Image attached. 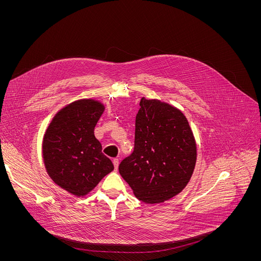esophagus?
<instances>
[{"label":"esophagus","mask_w":261,"mask_h":261,"mask_svg":"<svg viewBox=\"0 0 261 261\" xmlns=\"http://www.w3.org/2000/svg\"><path fill=\"white\" fill-rule=\"evenodd\" d=\"M113 163H114L115 169L118 170V167H119V159H114V160H113Z\"/></svg>","instance_id":"esophagus-1"}]
</instances>
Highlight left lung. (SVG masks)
<instances>
[{"label":"left lung","instance_id":"1","mask_svg":"<svg viewBox=\"0 0 261 261\" xmlns=\"http://www.w3.org/2000/svg\"><path fill=\"white\" fill-rule=\"evenodd\" d=\"M139 105L134 151L121 162L119 171L137 199L160 203L188 185L196 164V141L178 108L144 97Z\"/></svg>","mask_w":261,"mask_h":261}]
</instances>
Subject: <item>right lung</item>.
I'll return each mask as SVG.
<instances>
[{
  "instance_id": "1",
  "label": "right lung",
  "mask_w": 261,
  "mask_h": 261,
  "mask_svg": "<svg viewBox=\"0 0 261 261\" xmlns=\"http://www.w3.org/2000/svg\"><path fill=\"white\" fill-rule=\"evenodd\" d=\"M105 105L95 99H80L60 109L42 140V157L49 177L68 193L84 197L114 170L102 154L94 130Z\"/></svg>"
}]
</instances>
